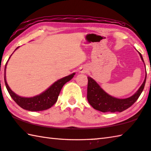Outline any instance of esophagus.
I'll list each match as a JSON object with an SVG mask.
<instances>
[{"label":"esophagus","mask_w":151,"mask_h":151,"mask_svg":"<svg viewBox=\"0 0 151 151\" xmlns=\"http://www.w3.org/2000/svg\"><path fill=\"white\" fill-rule=\"evenodd\" d=\"M87 71V69L86 68H81L80 69V73H85Z\"/></svg>","instance_id":"esophagus-1"}]
</instances>
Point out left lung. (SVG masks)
I'll use <instances>...</instances> for the list:
<instances>
[{"label": "left lung", "mask_w": 151, "mask_h": 151, "mask_svg": "<svg viewBox=\"0 0 151 151\" xmlns=\"http://www.w3.org/2000/svg\"><path fill=\"white\" fill-rule=\"evenodd\" d=\"M140 57L142 62L143 59L140 53ZM145 64V63H144ZM87 99L93 108L102 112H122L129 108L135 103L144 89L146 83L147 72L143 83L139 90L131 97L125 99H119L109 95L100 86L94 79L88 76Z\"/></svg>", "instance_id": "left-lung-1"}]
</instances>
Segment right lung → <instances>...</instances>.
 I'll return each mask as SVG.
<instances>
[{
  "mask_svg": "<svg viewBox=\"0 0 151 151\" xmlns=\"http://www.w3.org/2000/svg\"><path fill=\"white\" fill-rule=\"evenodd\" d=\"M18 47H19L16 48L15 51ZM10 57H9V59L10 58ZM7 63L8 61L6 62L4 68V83L8 92H9L11 98H12L14 101L19 106H20L22 108L24 109L31 111L45 110V109H47L53 106L57 101V98H58L59 93L61 92L63 86H64L65 83H67V82L70 81L73 78L74 75H75V73H73L70 75L65 76V77H63V78L59 79L57 81L55 82L50 87L48 88L45 91L42 92L40 95L35 96L31 98L22 97L12 91V90L10 88L9 86L7 84L6 80V75H5V71H6Z\"/></svg>",
  "mask_w": 151,
  "mask_h": 151,
  "instance_id": "right-lung-1",
  "label": "right lung"
}]
</instances>
